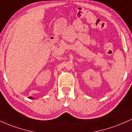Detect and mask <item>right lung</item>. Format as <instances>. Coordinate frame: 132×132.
Instances as JSON below:
<instances>
[{"label":"right lung","mask_w":132,"mask_h":132,"mask_svg":"<svg viewBox=\"0 0 132 132\" xmlns=\"http://www.w3.org/2000/svg\"><path fill=\"white\" fill-rule=\"evenodd\" d=\"M28 98H29V99H35L34 98L32 97H28Z\"/></svg>","instance_id":"obj_1"}]
</instances>
